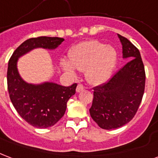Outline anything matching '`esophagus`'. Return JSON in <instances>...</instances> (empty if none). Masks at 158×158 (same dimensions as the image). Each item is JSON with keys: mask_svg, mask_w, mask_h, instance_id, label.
<instances>
[{"mask_svg": "<svg viewBox=\"0 0 158 158\" xmlns=\"http://www.w3.org/2000/svg\"><path fill=\"white\" fill-rule=\"evenodd\" d=\"M85 89V87H84V85H78V86H77V88H76V92H80V91H82L83 89Z\"/></svg>", "mask_w": 158, "mask_h": 158, "instance_id": "1", "label": "esophagus"}]
</instances>
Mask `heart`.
I'll return each mask as SVG.
<instances>
[{"instance_id": "b5f03b06", "label": "heart", "mask_w": 158, "mask_h": 158, "mask_svg": "<svg viewBox=\"0 0 158 158\" xmlns=\"http://www.w3.org/2000/svg\"><path fill=\"white\" fill-rule=\"evenodd\" d=\"M69 61L63 60L62 68L71 75L75 68L86 71V79L92 85H101L110 79L117 64L116 50L98 41L91 40L77 44L69 52Z\"/></svg>"}]
</instances>
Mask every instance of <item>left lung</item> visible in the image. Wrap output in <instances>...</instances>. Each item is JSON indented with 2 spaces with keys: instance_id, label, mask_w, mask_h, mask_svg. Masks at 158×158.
Listing matches in <instances>:
<instances>
[{
  "instance_id": "8db88e82",
  "label": "left lung",
  "mask_w": 158,
  "mask_h": 158,
  "mask_svg": "<svg viewBox=\"0 0 158 158\" xmlns=\"http://www.w3.org/2000/svg\"><path fill=\"white\" fill-rule=\"evenodd\" d=\"M123 58L129 61L108 82L94 88L89 114L105 130L116 129L132 120L144 94L146 73L139 50L127 38L118 34Z\"/></svg>"
}]
</instances>
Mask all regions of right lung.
Instances as JSON below:
<instances>
[{"mask_svg": "<svg viewBox=\"0 0 158 158\" xmlns=\"http://www.w3.org/2000/svg\"><path fill=\"white\" fill-rule=\"evenodd\" d=\"M64 41L61 37H51L27 39L14 51L8 63L7 89L10 101L21 117L32 127L48 128L55 125L64 116L68 100L75 94L77 84L69 87L52 82L28 84L18 73V58L37 48L55 49Z\"/></svg>", "mask_w": 158, "mask_h": 158, "instance_id": "add662e5", "label": "right lung"}]
</instances>
